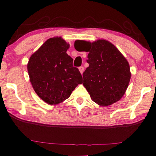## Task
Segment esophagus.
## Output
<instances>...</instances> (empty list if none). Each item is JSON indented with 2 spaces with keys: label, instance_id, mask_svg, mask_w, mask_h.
Instances as JSON below:
<instances>
[{
  "label": "esophagus",
  "instance_id": "1",
  "mask_svg": "<svg viewBox=\"0 0 156 156\" xmlns=\"http://www.w3.org/2000/svg\"><path fill=\"white\" fill-rule=\"evenodd\" d=\"M78 69H79V71H80V72L81 73V74H83V73L84 72V67L81 66V67H80Z\"/></svg>",
  "mask_w": 156,
  "mask_h": 156
}]
</instances>
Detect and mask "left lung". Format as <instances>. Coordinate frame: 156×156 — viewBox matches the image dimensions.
<instances>
[{
	"instance_id": "8db88e82",
	"label": "left lung",
	"mask_w": 156,
	"mask_h": 156,
	"mask_svg": "<svg viewBox=\"0 0 156 156\" xmlns=\"http://www.w3.org/2000/svg\"><path fill=\"white\" fill-rule=\"evenodd\" d=\"M74 47L87 51L89 66L83 73V85L92 100L102 107L119 101L131 79L130 67L125 56L104 39L94 42L76 41Z\"/></svg>"
}]
</instances>
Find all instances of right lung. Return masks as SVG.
<instances>
[{
	"label": "right lung",
	"instance_id": "obj_1",
	"mask_svg": "<svg viewBox=\"0 0 156 156\" xmlns=\"http://www.w3.org/2000/svg\"><path fill=\"white\" fill-rule=\"evenodd\" d=\"M69 48V44L61 37L51 38L31 55L27 63L34 90L49 105L63 102L83 83L81 73L67 54Z\"/></svg>",
	"mask_w": 156,
	"mask_h": 156
}]
</instances>
